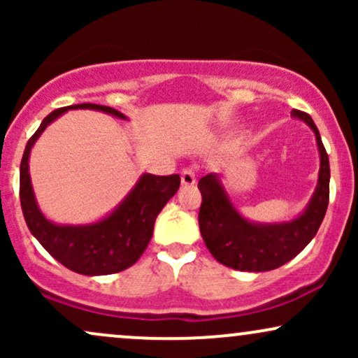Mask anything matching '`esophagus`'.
Segmentation results:
<instances>
[{
    "instance_id": "esophagus-1",
    "label": "esophagus",
    "mask_w": 358,
    "mask_h": 358,
    "mask_svg": "<svg viewBox=\"0 0 358 358\" xmlns=\"http://www.w3.org/2000/svg\"><path fill=\"white\" fill-rule=\"evenodd\" d=\"M195 182H196L195 170L190 166H185L182 170V185H185V187H190V185H193Z\"/></svg>"
}]
</instances>
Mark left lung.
Instances as JSON below:
<instances>
[{
    "instance_id": "left-lung-1",
    "label": "left lung",
    "mask_w": 358,
    "mask_h": 358,
    "mask_svg": "<svg viewBox=\"0 0 358 358\" xmlns=\"http://www.w3.org/2000/svg\"><path fill=\"white\" fill-rule=\"evenodd\" d=\"M291 116L303 119L313 129L320 150L318 187L308 208L298 219L273 225L252 224L236 212L215 175L203 176L199 182L202 193L199 225L203 242L217 261L232 269L261 273L286 264L310 244L327 213L330 199L327 150L310 114L293 109Z\"/></svg>"
}]
</instances>
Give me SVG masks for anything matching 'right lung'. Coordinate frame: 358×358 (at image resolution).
Segmentation results:
<instances>
[{
  "mask_svg": "<svg viewBox=\"0 0 358 358\" xmlns=\"http://www.w3.org/2000/svg\"><path fill=\"white\" fill-rule=\"evenodd\" d=\"M69 109H96L126 119L119 110L99 104H76L55 109L43 119L35 134L28 139L20 165V202L24 222L36 241L53 259L73 273L85 276L114 274L133 266L145 252L153 236L155 220L180 187L178 175H143L133 192L104 220L90 225H55L43 217L35 202L28 173V156L53 119Z\"/></svg>",
  "mask_w": 358,
  "mask_h": 358,
  "instance_id": "add662e5",
  "label": "right lung"
}]
</instances>
